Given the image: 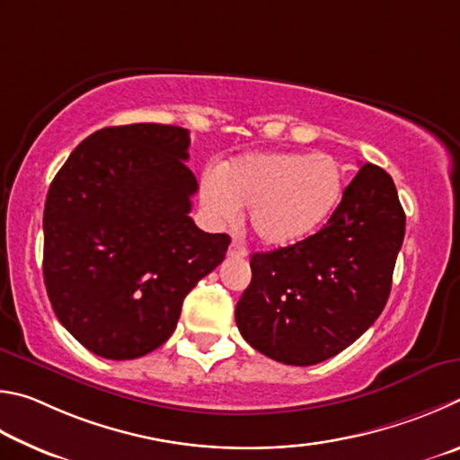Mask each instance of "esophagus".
<instances>
[{
	"label": "esophagus",
	"instance_id": "34e87169",
	"mask_svg": "<svg viewBox=\"0 0 460 460\" xmlns=\"http://www.w3.org/2000/svg\"><path fill=\"white\" fill-rule=\"evenodd\" d=\"M228 256H238V259H244L246 248L240 243H232L230 248H228Z\"/></svg>",
	"mask_w": 460,
	"mask_h": 460
}]
</instances>
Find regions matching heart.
I'll list each match as a JSON object with an SVG mask.
<instances>
[{
    "label": "heart",
    "instance_id": "1",
    "mask_svg": "<svg viewBox=\"0 0 460 460\" xmlns=\"http://www.w3.org/2000/svg\"><path fill=\"white\" fill-rule=\"evenodd\" d=\"M343 193V172L317 153H256L224 165L201 185V204L216 222L251 209L256 238L270 248L303 244L323 228Z\"/></svg>",
    "mask_w": 460,
    "mask_h": 460
}]
</instances>
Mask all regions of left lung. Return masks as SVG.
Instances as JSON below:
<instances>
[{
	"label": "left lung",
	"mask_w": 460,
	"mask_h": 460,
	"mask_svg": "<svg viewBox=\"0 0 460 460\" xmlns=\"http://www.w3.org/2000/svg\"><path fill=\"white\" fill-rule=\"evenodd\" d=\"M404 230L392 177L361 165L315 236L252 254V280L236 305L240 333L287 366L337 356L384 311Z\"/></svg>",
	"instance_id": "left-lung-1"
}]
</instances>
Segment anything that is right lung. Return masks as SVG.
<instances>
[{"label":"right lung","instance_id":"add662e5","mask_svg":"<svg viewBox=\"0 0 460 460\" xmlns=\"http://www.w3.org/2000/svg\"><path fill=\"white\" fill-rule=\"evenodd\" d=\"M190 131L135 123L70 153L44 208V283L60 323L104 359H135L173 333L181 303L224 261L228 234L190 217Z\"/></svg>","mask_w":460,"mask_h":460}]
</instances>
